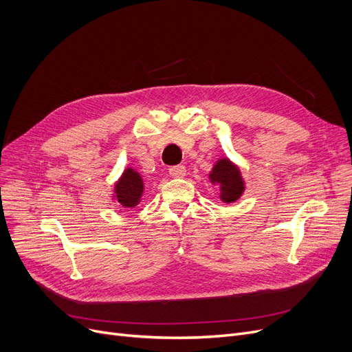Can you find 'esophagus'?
<instances>
[{
  "label": "esophagus",
  "mask_w": 352,
  "mask_h": 352,
  "mask_svg": "<svg viewBox=\"0 0 352 352\" xmlns=\"http://www.w3.org/2000/svg\"><path fill=\"white\" fill-rule=\"evenodd\" d=\"M186 174H187V170L184 165H175L170 168V175L174 178H184L186 177Z\"/></svg>",
  "instance_id": "esophagus-1"
}]
</instances>
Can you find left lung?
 <instances>
[{
	"mask_svg": "<svg viewBox=\"0 0 352 352\" xmlns=\"http://www.w3.org/2000/svg\"><path fill=\"white\" fill-rule=\"evenodd\" d=\"M210 182L219 186V199L227 204L238 201L245 191V181L239 166L228 157H221L208 174Z\"/></svg>",
	"mask_w": 352,
	"mask_h": 352,
	"instance_id": "left-lung-1",
	"label": "left lung"
}]
</instances>
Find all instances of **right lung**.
Listing matches in <instances>:
<instances>
[{
  "mask_svg": "<svg viewBox=\"0 0 352 352\" xmlns=\"http://www.w3.org/2000/svg\"><path fill=\"white\" fill-rule=\"evenodd\" d=\"M145 191V182L142 175L134 170L133 166H126L121 177L116 181L111 198L118 202L122 208H135Z\"/></svg>",
  "mask_w": 352,
  "mask_h": 352,
  "instance_id": "1",
  "label": "right lung"
}]
</instances>
